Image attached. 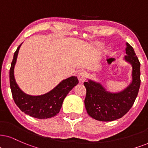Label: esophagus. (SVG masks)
<instances>
[{
    "label": "esophagus",
    "instance_id": "1",
    "mask_svg": "<svg viewBox=\"0 0 148 148\" xmlns=\"http://www.w3.org/2000/svg\"><path fill=\"white\" fill-rule=\"evenodd\" d=\"M78 80H79L80 82H83L85 81L86 80V78H87V74L86 73V72L83 70H80L79 72L78 73Z\"/></svg>",
    "mask_w": 148,
    "mask_h": 148
}]
</instances>
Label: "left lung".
Wrapping results in <instances>:
<instances>
[{
	"label": "left lung",
	"mask_w": 148,
	"mask_h": 148,
	"mask_svg": "<svg viewBox=\"0 0 148 148\" xmlns=\"http://www.w3.org/2000/svg\"><path fill=\"white\" fill-rule=\"evenodd\" d=\"M126 55L124 59L132 66L131 84L120 93H111L100 85L92 80L84 82L87 90L85 105L88 115L102 121H111L119 119L128 113L133 105L139 92L140 62L133 48L126 43Z\"/></svg>",
	"instance_id": "left-lung-1"
}]
</instances>
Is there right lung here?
Here are the masks:
<instances>
[{"label": "right lung", "mask_w": 148, "mask_h": 148, "mask_svg": "<svg viewBox=\"0 0 148 148\" xmlns=\"http://www.w3.org/2000/svg\"><path fill=\"white\" fill-rule=\"evenodd\" d=\"M22 44L14 52L9 70V82L15 103L25 114L38 119H47L54 117L60 111L63 100L72 88L78 83L76 76L63 80L50 92L38 96L26 94L18 87L14 78V69L19 49Z\"/></svg>", "instance_id": "1"}]
</instances>
